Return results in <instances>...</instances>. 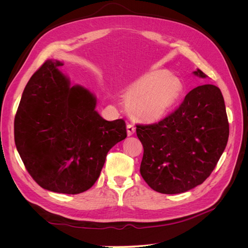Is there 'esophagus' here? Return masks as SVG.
Wrapping results in <instances>:
<instances>
[{"mask_svg":"<svg viewBox=\"0 0 248 248\" xmlns=\"http://www.w3.org/2000/svg\"><path fill=\"white\" fill-rule=\"evenodd\" d=\"M134 132H136V126L132 124H127V134H128V137L132 136Z\"/></svg>","mask_w":248,"mask_h":248,"instance_id":"obj_1","label":"esophagus"}]
</instances>
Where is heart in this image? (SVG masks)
I'll list each match as a JSON object with an SVG mask.
<instances>
[{
    "mask_svg": "<svg viewBox=\"0 0 248 248\" xmlns=\"http://www.w3.org/2000/svg\"><path fill=\"white\" fill-rule=\"evenodd\" d=\"M182 91L183 85L178 78L166 70H153L127 89L125 100L132 117L156 121L171 108Z\"/></svg>",
    "mask_w": 248,
    "mask_h": 248,
    "instance_id": "heart-1",
    "label": "heart"
}]
</instances>
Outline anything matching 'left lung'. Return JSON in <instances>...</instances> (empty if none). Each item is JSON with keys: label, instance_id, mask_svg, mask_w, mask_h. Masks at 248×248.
I'll list each match as a JSON object with an SVG mask.
<instances>
[{"label": "left lung", "instance_id": "1", "mask_svg": "<svg viewBox=\"0 0 248 248\" xmlns=\"http://www.w3.org/2000/svg\"><path fill=\"white\" fill-rule=\"evenodd\" d=\"M193 74L207 78L200 69ZM229 133L219 88H194L174 112L158 123L137 125V136L144 147L140 175L157 192L188 191L211 175L226 149Z\"/></svg>", "mask_w": 248, "mask_h": 248}]
</instances>
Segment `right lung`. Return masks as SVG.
Instances as JSON below:
<instances>
[{"label": "right lung", "mask_w": 248, "mask_h": 248, "mask_svg": "<svg viewBox=\"0 0 248 248\" xmlns=\"http://www.w3.org/2000/svg\"><path fill=\"white\" fill-rule=\"evenodd\" d=\"M47 60L30 78L14 119V140L27 170L42 188L84 192L100 176L108 152L127 137L122 119L107 121L96 97Z\"/></svg>", "instance_id": "obj_1"}]
</instances>
